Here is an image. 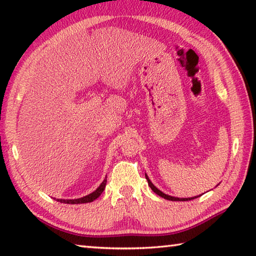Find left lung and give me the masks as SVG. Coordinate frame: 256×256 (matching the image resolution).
I'll list each match as a JSON object with an SVG mask.
<instances>
[{
	"label": "left lung",
	"instance_id": "1",
	"mask_svg": "<svg viewBox=\"0 0 256 256\" xmlns=\"http://www.w3.org/2000/svg\"><path fill=\"white\" fill-rule=\"evenodd\" d=\"M146 180H148V185L150 186L151 190H152L156 194H158L159 196H162V198H166V200H170V201H188V200H193V198H196L200 196H193V198H175V196H167V194L162 193V190H158V188H156V186H154L152 183H151V180H149V177L146 176Z\"/></svg>",
	"mask_w": 256,
	"mask_h": 256
}]
</instances>
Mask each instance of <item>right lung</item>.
I'll return each instance as SVG.
<instances>
[{"instance_id":"add662e5","label":"right lung","mask_w":256,"mask_h":256,"mask_svg":"<svg viewBox=\"0 0 256 256\" xmlns=\"http://www.w3.org/2000/svg\"><path fill=\"white\" fill-rule=\"evenodd\" d=\"M106 182H107V177L102 180V183L99 185V188L96 190H94V192L90 193V194H88V196H86L84 198H74V200H63V198H58V200H56V201H58L60 203H66V204H80V203L92 202L94 200H96L97 198H99V196H102V193L104 192V190H105Z\"/></svg>"}]
</instances>
